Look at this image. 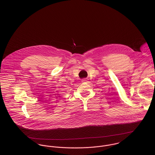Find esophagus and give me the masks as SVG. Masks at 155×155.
<instances>
[{
  "instance_id": "34e87169",
  "label": "esophagus",
  "mask_w": 155,
  "mask_h": 155,
  "mask_svg": "<svg viewBox=\"0 0 155 155\" xmlns=\"http://www.w3.org/2000/svg\"><path fill=\"white\" fill-rule=\"evenodd\" d=\"M87 81H88V79H84L82 80V82H84V83H85V82H87Z\"/></svg>"
}]
</instances>
